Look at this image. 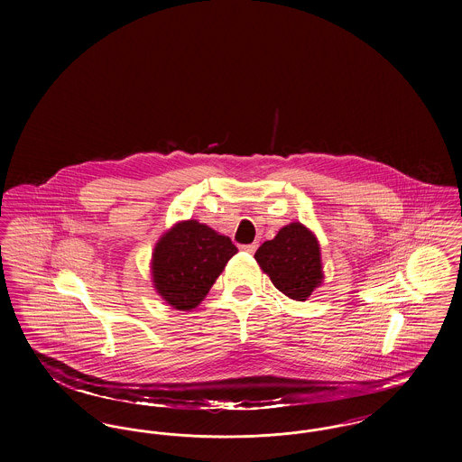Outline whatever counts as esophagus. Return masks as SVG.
<instances>
[{"mask_svg": "<svg viewBox=\"0 0 462 462\" xmlns=\"http://www.w3.org/2000/svg\"><path fill=\"white\" fill-rule=\"evenodd\" d=\"M256 247H258V244L254 242V244H245V245H241L242 251L244 253H249V254H253L254 251H256Z\"/></svg>", "mask_w": 462, "mask_h": 462, "instance_id": "obj_1", "label": "esophagus"}]
</instances>
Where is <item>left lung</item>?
<instances>
[{
  "mask_svg": "<svg viewBox=\"0 0 462 462\" xmlns=\"http://www.w3.org/2000/svg\"><path fill=\"white\" fill-rule=\"evenodd\" d=\"M254 260L287 298L305 301L322 284L320 245L311 230L292 221L258 247Z\"/></svg>",
  "mask_w": 462,
  "mask_h": 462,
  "instance_id": "left-lung-1",
  "label": "left lung"
}]
</instances>
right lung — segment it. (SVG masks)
<instances>
[{
  "label": "right lung",
  "instance_id": "1",
  "mask_svg": "<svg viewBox=\"0 0 462 462\" xmlns=\"http://www.w3.org/2000/svg\"><path fill=\"white\" fill-rule=\"evenodd\" d=\"M236 253L232 241L208 225L178 221L155 244L151 266L155 291L176 310H192Z\"/></svg>",
  "mask_w": 462,
  "mask_h": 462
}]
</instances>
